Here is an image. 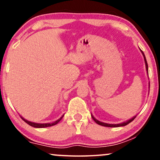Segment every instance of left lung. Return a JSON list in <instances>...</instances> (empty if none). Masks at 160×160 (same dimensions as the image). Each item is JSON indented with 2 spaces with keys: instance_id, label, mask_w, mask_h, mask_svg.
Masks as SVG:
<instances>
[{
  "instance_id": "obj_1",
  "label": "left lung",
  "mask_w": 160,
  "mask_h": 160,
  "mask_svg": "<svg viewBox=\"0 0 160 160\" xmlns=\"http://www.w3.org/2000/svg\"><path fill=\"white\" fill-rule=\"evenodd\" d=\"M142 52V54L143 56H144V62H145V64H146V68H147V71H148V62H147V60H146V58H145V56L144 54V52H143V51H141ZM92 118L93 119V120L95 121L96 123H98V125H100V126H106V127H119V126H126V125H128V123H130V122H132V121H133L135 120V118L136 117V116L135 117H134L133 118H132L131 120L126 121V122H122V123H120V124H108V123H105V122H100V121H98V120H96V119L94 117H93L92 115Z\"/></svg>"
}]
</instances>
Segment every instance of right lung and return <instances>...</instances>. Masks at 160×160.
Instances as JSON below:
<instances>
[{
  "label": "right lung",
  "mask_w": 160,
  "mask_h": 160,
  "mask_svg": "<svg viewBox=\"0 0 160 160\" xmlns=\"http://www.w3.org/2000/svg\"><path fill=\"white\" fill-rule=\"evenodd\" d=\"M62 117H63V116H62L61 118L58 119V120H56V122H52V123H35V122H30V121H28V120H25V119H24L23 117H21V118L22 119V120H23L24 121H25V122H26V123L28 124L29 126H33V127H34V128H45V127H49V126H54V125L57 124L58 122H59L60 120H62Z\"/></svg>",
  "instance_id": "add662e5"
}]
</instances>
